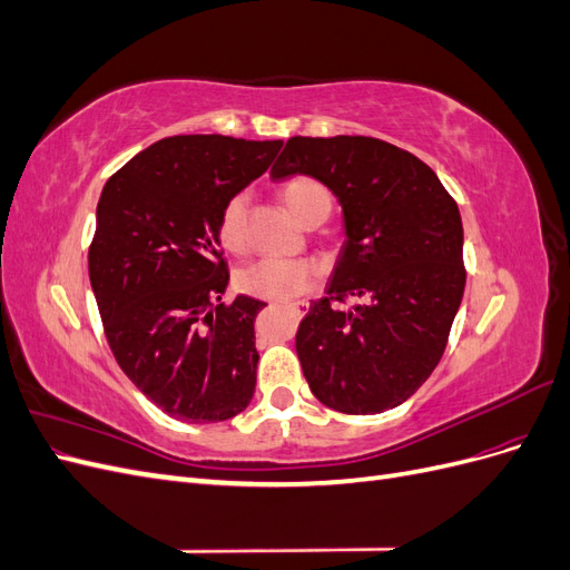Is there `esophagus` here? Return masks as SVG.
I'll return each instance as SVG.
<instances>
[{
	"label": "esophagus",
	"instance_id": "esophagus-1",
	"mask_svg": "<svg viewBox=\"0 0 570 570\" xmlns=\"http://www.w3.org/2000/svg\"><path fill=\"white\" fill-rule=\"evenodd\" d=\"M289 308H292V312H297L299 316L304 314V304H302V302H297V304H289Z\"/></svg>",
	"mask_w": 570,
	"mask_h": 570
}]
</instances>
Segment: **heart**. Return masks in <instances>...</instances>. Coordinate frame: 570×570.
<instances>
[{"mask_svg":"<svg viewBox=\"0 0 570 570\" xmlns=\"http://www.w3.org/2000/svg\"><path fill=\"white\" fill-rule=\"evenodd\" d=\"M283 202L302 226L308 218H327L333 209V199L327 189L306 176H297L283 185ZM247 195H233L223 206L218 218V237L226 249H243L245 223H247ZM237 285L252 297L262 299H292L312 285V268L302 262H285V258H262L239 271Z\"/></svg>","mask_w":570,"mask_h":570,"instance_id":"obj_1","label":"heart"}]
</instances>
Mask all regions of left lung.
Instances as JSON below:
<instances>
[{
  "label": "left lung",
  "instance_id": "obj_1",
  "mask_svg": "<svg viewBox=\"0 0 570 570\" xmlns=\"http://www.w3.org/2000/svg\"><path fill=\"white\" fill-rule=\"evenodd\" d=\"M312 176L335 195L344 245L299 323L297 356L316 400L371 416L404 404L440 364L461 306L463 226L435 170L364 135L289 137L271 180ZM356 296L350 309L331 298Z\"/></svg>",
  "mask_w": 570,
  "mask_h": 570
}]
</instances>
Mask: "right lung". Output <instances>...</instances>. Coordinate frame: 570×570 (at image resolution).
Wrapping results in <instances>:
<instances>
[{
  "mask_svg": "<svg viewBox=\"0 0 570 570\" xmlns=\"http://www.w3.org/2000/svg\"><path fill=\"white\" fill-rule=\"evenodd\" d=\"M283 140L174 135L114 174L97 204L90 285L118 366L185 423H218L254 396V321L266 302L220 304L223 206L271 166Z\"/></svg>",
  "mask_w": 570,
  "mask_h": 570,
  "instance_id": "right-lung-1",
  "label": "right lung"
}]
</instances>
